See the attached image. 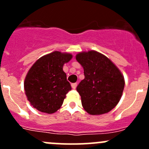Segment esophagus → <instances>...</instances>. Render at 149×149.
<instances>
[{"mask_svg": "<svg viewBox=\"0 0 149 149\" xmlns=\"http://www.w3.org/2000/svg\"><path fill=\"white\" fill-rule=\"evenodd\" d=\"M76 86H77V84H76V83L71 84V87L73 88V89H75V88H76Z\"/></svg>", "mask_w": 149, "mask_h": 149, "instance_id": "esophagus-1", "label": "esophagus"}]
</instances>
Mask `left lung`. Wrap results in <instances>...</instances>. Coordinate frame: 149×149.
Returning a JSON list of instances; mask_svg holds the SVG:
<instances>
[{
  "instance_id": "left-lung-1",
  "label": "left lung",
  "mask_w": 149,
  "mask_h": 149,
  "mask_svg": "<svg viewBox=\"0 0 149 149\" xmlns=\"http://www.w3.org/2000/svg\"><path fill=\"white\" fill-rule=\"evenodd\" d=\"M84 68V80L76 90L84 109L92 115L112 110L120 100L124 77L116 65L105 55L94 50L82 52L76 57Z\"/></svg>"
}]
</instances>
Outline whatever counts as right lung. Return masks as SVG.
Masks as SVG:
<instances>
[{"mask_svg": "<svg viewBox=\"0 0 149 149\" xmlns=\"http://www.w3.org/2000/svg\"><path fill=\"white\" fill-rule=\"evenodd\" d=\"M71 58V54L55 51L37 60L29 69L24 90L30 104L37 110L52 114L62 106L66 94L71 90L63 67Z\"/></svg>", "mask_w": 149, "mask_h": 149, "instance_id": "obj_1", "label": "right lung"}]
</instances>
